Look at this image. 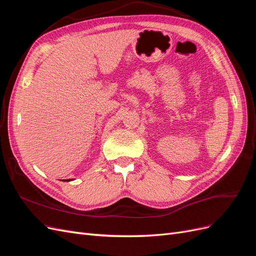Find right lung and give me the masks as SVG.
<instances>
[{
    "label": "right lung",
    "instance_id": "right-lung-1",
    "mask_svg": "<svg viewBox=\"0 0 256 256\" xmlns=\"http://www.w3.org/2000/svg\"><path fill=\"white\" fill-rule=\"evenodd\" d=\"M64 181H66V180H64ZM66 181H68V180H66Z\"/></svg>",
    "mask_w": 256,
    "mask_h": 256
}]
</instances>
